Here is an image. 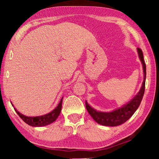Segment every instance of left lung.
Masks as SVG:
<instances>
[{
  "instance_id": "obj_1",
  "label": "left lung",
  "mask_w": 159,
  "mask_h": 159,
  "mask_svg": "<svg viewBox=\"0 0 159 159\" xmlns=\"http://www.w3.org/2000/svg\"><path fill=\"white\" fill-rule=\"evenodd\" d=\"M139 58L143 65V73H144V78L142 83L140 90H139L135 96L132 98L129 102L118 108L111 111L109 112H103L96 111L95 108L89 105L87 101H85V106L87 110L93 119L99 125L103 126H108V127H116V126L122 125L127 121L134 113L138 109L139 106L142 101L143 95L145 92V78H146V66H145L144 59H143V53L142 50L137 48Z\"/></svg>"
}]
</instances>
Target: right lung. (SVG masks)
I'll use <instances>...</instances> for the list:
<instances>
[{"instance_id":"add662e5","label":"right lung","mask_w":159,"mask_h":159,"mask_svg":"<svg viewBox=\"0 0 159 159\" xmlns=\"http://www.w3.org/2000/svg\"><path fill=\"white\" fill-rule=\"evenodd\" d=\"M63 98L64 97H62L59 103L58 104V106H56L53 111H51L49 112L48 114L42 115V116H25V115L21 114L20 112H19L16 109V108H14L15 111L17 113V114L20 116V118L22 119L25 123H27V125L32 126V127H43V126L48 125L54 122V121L56 120V119L58 118V116H59L62 108Z\"/></svg>"}]
</instances>
